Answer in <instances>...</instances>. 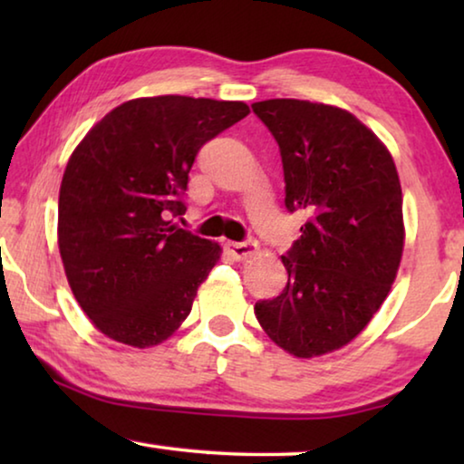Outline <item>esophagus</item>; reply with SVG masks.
<instances>
[{
  "label": "esophagus",
  "mask_w": 464,
  "mask_h": 464,
  "mask_svg": "<svg viewBox=\"0 0 464 464\" xmlns=\"http://www.w3.org/2000/svg\"><path fill=\"white\" fill-rule=\"evenodd\" d=\"M227 251L233 256V260H247L257 251V243L254 239L249 241H227Z\"/></svg>",
  "instance_id": "1"
}]
</instances>
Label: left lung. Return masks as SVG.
I'll return each mask as SVG.
<instances>
[{
  "mask_svg": "<svg viewBox=\"0 0 464 464\" xmlns=\"http://www.w3.org/2000/svg\"><path fill=\"white\" fill-rule=\"evenodd\" d=\"M251 108L280 147L288 213L304 217L282 256L286 286L256 303V317L288 354H327L362 332L395 282L405 239L395 161L348 110L290 98Z\"/></svg>",
  "mask_w": 464,
  "mask_h": 464,
  "instance_id": "left-lung-1",
  "label": "left lung"
}]
</instances>
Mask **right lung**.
Wrapping results in <instances>:
<instances>
[{
  "mask_svg": "<svg viewBox=\"0 0 464 464\" xmlns=\"http://www.w3.org/2000/svg\"><path fill=\"white\" fill-rule=\"evenodd\" d=\"M243 102L157 96L108 112L67 161L59 251L73 295L110 340L151 348L190 315L221 246L182 229L188 174Z\"/></svg>",
  "mask_w": 464,
  "mask_h": 464,
  "instance_id": "1",
  "label": "right lung"
}]
</instances>
